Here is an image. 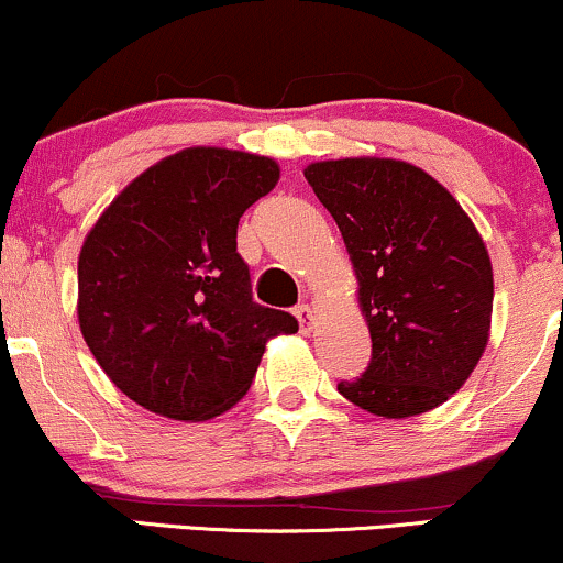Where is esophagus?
Wrapping results in <instances>:
<instances>
[{"mask_svg":"<svg viewBox=\"0 0 563 563\" xmlns=\"http://www.w3.org/2000/svg\"><path fill=\"white\" fill-rule=\"evenodd\" d=\"M294 314H296V320H299V325H301L303 333L312 331V328H314V314H312V309H309V303H299V307L294 309Z\"/></svg>","mask_w":563,"mask_h":563,"instance_id":"obj_1","label":"esophagus"}]
</instances>
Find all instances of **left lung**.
<instances>
[{
	"label": "left lung",
	"instance_id": "1",
	"mask_svg": "<svg viewBox=\"0 0 563 563\" xmlns=\"http://www.w3.org/2000/svg\"><path fill=\"white\" fill-rule=\"evenodd\" d=\"M303 177L339 224L373 341L371 365L341 380V397L394 421L448 402L493 325V262L476 224L407 161H314Z\"/></svg>",
	"mask_w": 563,
	"mask_h": 563
}]
</instances>
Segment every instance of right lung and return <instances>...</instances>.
<instances>
[{"label":"right lung","mask_w":563,"mask_h":563,"mask_svg":"<svg viewBox=\"0 0 563 563\" xmlns=\"http://www.w3.org/2000/svg\"><path fill=\"white\" fill-rule=\"evenodd\" d=\"M280 179L277 161L185 147L134 177L87 232L79 328L132 402L209 421L249 391L267 341L299 322L251 299L238 222Z\"/></svg>","instance_id":"1"}]
</instances>
